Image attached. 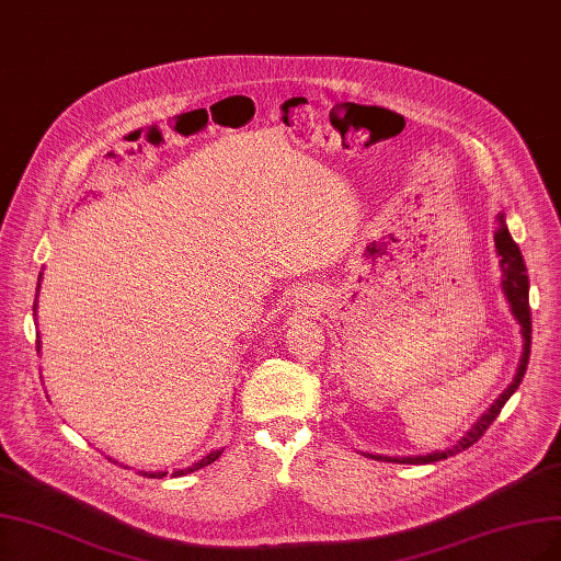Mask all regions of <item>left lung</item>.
I'll use <instances>...</instances> for the list:
<instances>
[{
  "label": "left lung",
  "mask_w": 561,
  "mask_h": 561,
  "mask_svg": "<svg viewBox=\"0 0 561 561\" xmlns=\"http://www.w3.org/2000/svg\"><path fill=\"white\" fill-rule=\"evenodd\" d=\"M494 247L496 254H500V265H502V288L504 296L511 305V312L517 319L523 328V340H525V348H523V358H520V367H517V375L513 379V383L502 392L496 402L483 413V416L476 421V425L465 434V437L455 444L453 448L439 453H427V455H413V458H388V455H369V458L381 460V462H400V465H430V462H439L446 460L448 455L462 453L469 446H473L479 442L483 434L488 432V427L494 423V419L500 416V411L504 409V404L508 402V398L517 390V386L523 383V377L527 371V363H529V351H531V312H529V277H527V267H525V259L520 254V247H517L508 233L504 217H500V226L494 231Z\"/></svg>",
  "instance_id": "obj_1"
}]
</instances>
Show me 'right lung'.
Segmentation results:
<instances>
[{
  "label": "right lung",
  "instance_id": "add662e5",
  "mask_svg": "<svg viewBox=\"0 0 561 561\" xmlns=\"http://www.w3.org/2000/svg\"><path fill=\"white\" fill-rule=\"evenodd\" d=\"M38 286H41V275H38ZM38 291V288H36ZM34 312H36V302H34ZM36 351L41 348V342L36 340ZM224 450H213L210 455H205V458H201L198 462H194L192 467H184V469H178V471H173V476H186V473H192V471H196V469H203V467H207V465H213L219 455H221ZM169 473V471H142V476H148V479H163V476Z\"/></svg>",
  "mask_w": 561,
  "mask_h": 561
}]
</instances>
